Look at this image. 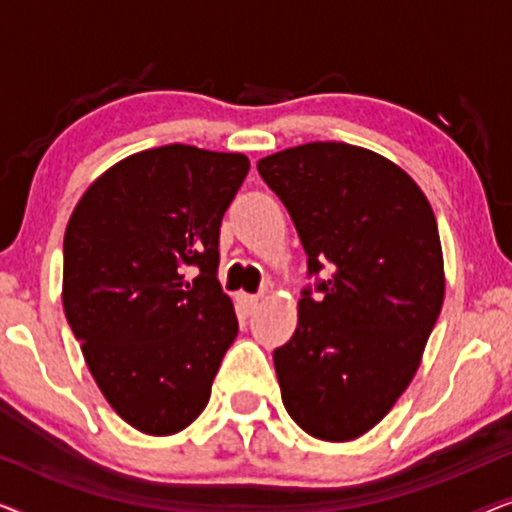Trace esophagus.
Here are the masks:
<instances>
[{
    "instance_id": "obj_1",
    "label": "esophagus",
    "mask_w": 512,
    "mask_h": 512,
    "mask_svg": "<svg viewBox=\"0 0 512 512\" xmlns=\"http://www.w3.org/2000/svg\"><path fill=\"white\" fill-rule=\"evenodd\" d=\"M237 305H240V310H242L244 317H249V314L256 312L258 296H249V293H240V296H237Z\"/></svg>"
}]
</instances>
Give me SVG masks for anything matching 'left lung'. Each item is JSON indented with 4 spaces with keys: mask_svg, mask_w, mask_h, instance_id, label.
Returning <instances> with one entry per match:
<instances>
[{
    "mask_svg": "<svg viewBox=\"0 0 512 512\" xmlns=\"http://www.w3.org/2000/svg\"><path fill=\"white\" fill-rule=\"evenodd\" d=\"M258 174L289 209L314 277L296 333L272 354L284 408L314 438L354 440L394 408L438 321L436 216L401 167L361 146H293L258 160Z\"/></svg>",
    "mask_w": 512,
    "mask_h": 512,
    "instance_id": "8db88e82",
    "label": "left lung"
}]
</instances>
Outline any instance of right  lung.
Returning a JSON list of instances; mask_svg holds the SVG:
<instances>
[{
  "mask_svg": "<svg viewBox=\"0 0 512 512\" xmlns=\"http://www.w3.org/2000/svg\"><path fill=\"white\" fill-rule=\"evenodd\" d=\"M247 172L242 153L158 146L104 172L67 223L69 328L111 408L149 436L205 410L240 328L216 275L223 214Z\"/></svg>",
  "mask_w": 512,
  "mask_h": 512,
  "instance_id": "1",
  "label": "right lung"
}]
</instances>
